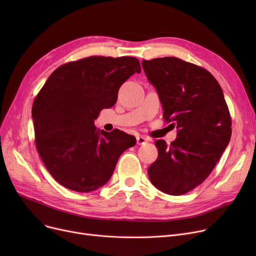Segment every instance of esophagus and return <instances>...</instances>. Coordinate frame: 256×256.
<instances>
[{
    "label": "esophagus",
    "mask_w": 256,
    "mask_h": 256,
    "mask_svg": "<svg viewBox=\"0 0 256 256\" xmlns=\"http://www.w3.org/2000/svg\"><path fill=\"white\" fill-rule=\"evenodd\" d=\"M147 142H148V139H147V138H145V137H143V136L137 137V144H138V145H143V144H145V143H147Z\"/></svg>",
    "instance_id": "1"
}]
</instances>
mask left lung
<instances>
[{"label":"left lung","instance_id":"8db88e82","mask_svg":"<svg viewBox=\"0 0 256 256\" xmlns=\"http://www.w3.org/2000/svg\"><path fill=\"white\" fill-rule=\"evenodd\" d=\"M156 87L166 122L178 128L170 145L156 140L158 158L150 166L152 184L166 194L192 191L210 176L232 137V118L214 76L176 57L143 60Z\"/></svg>","mask_w":256,"mask_h":256}]
</instances>
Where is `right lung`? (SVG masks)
<instances>
[{
    "mask_svg": "<svg viewBox=\"0 0 256 256\" xmlns=\"http://www.w3.org/2000/svg\"><path fill=\"white\" fill-rule=\"evenodd\" d=\"M135 72H141L135 57L91 56L59 66L38 92L32 106L36 148L61 186L82 193L98 189L111 178L121 154L136 144L122 130L94 126Z\"/></svg>",
    "mask_w": 256,
    "mask_h": 256,
    "instance_id": "add662e5",
    "label": "right lung"
}]
</instances>
